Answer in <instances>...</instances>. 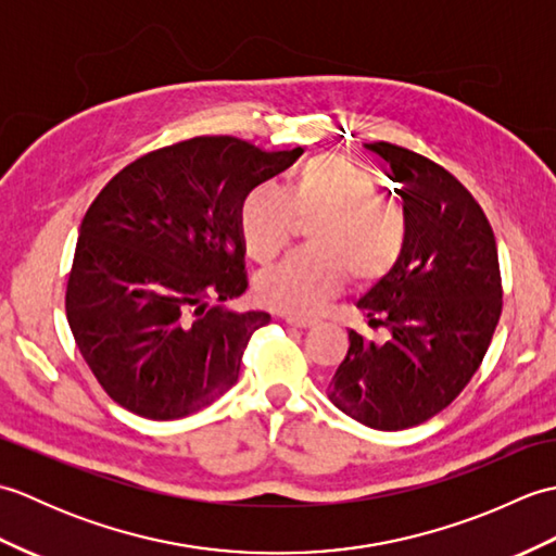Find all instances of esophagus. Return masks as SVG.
<instances>
[{
  "label": "esophagus",
  "instance_id": "esophagus-1",
  "mask_svg": "<svg viewBox=\"0 0 556 556\" xmlns=\"http://www.w3.org/2000/svg\"><path fill=\"white\" fill-rule=\"evenodd\" d=\"M285 323L291 327H301V329H308L315 325V320H311V317H299V315H285Z\"/></svg>",
  "mask_w": 556,
  "mask_h": 556
}]
</instances>
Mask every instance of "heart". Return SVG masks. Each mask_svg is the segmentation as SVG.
Wrapping results in <instances>:
<instances>
[{
    "mask_svg": "<svg viewBox=\"0 0 556 556\" xmlns=\"http://www.w3.org/2000/svg\"><path fill=\"white\" fill-rule=\"evenodd\" d=\"M372 176L334 152L315 155L289 186L263 184L245 195L239 229L245 253L269 265L296 239L299 224L308 251L291 255L257 279V296L269 308L308 315L341 291L368 289L392 275L406 248V222L384 207Z\"/></svg>",
    "mask_w": 556,
    "mask_h": 556,
    "instance_id": "b5f03b06",
    "label": "heart"
}]
</instances>
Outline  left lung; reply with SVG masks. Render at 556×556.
Instances as JSON below:
<instances>
[{
    "label": "left lung",
    "instance_id": "obj_1",
    "mask_svg": "<svg viewBox=\"0 0 556 556\" xmlns=\"http://www.w3.org/2000/svg\"><path fill=\"white\" fill-rule=\"evenodd\" d=\"M365 148L401 186L406 248L358 301L389 339L351 329L327 396L368 428L406 430L444 410L478 372L502 315L500 257L485 212L452 172L387 140Z\"/></svg>",
    "mask_w": 556,
    "mask_h": 556
}]
</instances>
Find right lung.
Masks as SVG:
<instances>
[{"label":"right lung","instance_id":"right-lung-1","mask_svg":"<svg viewBox=\"0 0 556 556\" xmlns=\"http://www.w3.org/2000/svg\"><path fill=\"white\" fill-rule=\"evenodd\" d=\"M301 152L188 138L126 164L92 200L66 281V320L116 404L176 420L239 380L248 341L269 323L263 311L224 305L248 289L239 210Z\"/></svg>","mask_w":556,"mask_h":556}]
</instances>
